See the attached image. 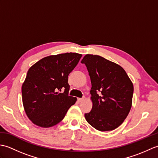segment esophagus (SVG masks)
Segmentation results:
<instances>
[{"mask_svg": "<svg viewBox=\"0 0 158 158\" xmlns=\"http://www.w3.org/2000/svg\"><path fill=\"white\" fill-rule=\"evenodd\" d=\"M77 100H78L79 102H82L83 100H84V98H79L78 99H77Z\"/></svg>", "mask_w": 158, "mask_h": 158, "instance_id": "1", "label": "esophagus"}]
</instances>
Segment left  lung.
<instances>
[{"instance_id": "8db88e82", "label": "left lung", "mask_w": 158, "mask_h": 158, "mask_svg": "<svg viewBox=\"0 0 158 158\" xmlns=\"http://www.w3.org/2000/svg\"><path fill=\"white\" fill-rule=\"evenodd\" d=\"M92 83L93 103L85 118L99 131L119 127L127 117L132 102L134 87L122 66L97 55L87 54L82 59Z\"/></svg>"}]
</instances>
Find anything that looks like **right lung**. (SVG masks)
Here are the masks:
<instances>
[{
  "mask_svg": "<svg viewBox=\"0 0 158 158\" xmlns=\"http://www.w3.org/2000/svg\"><path fill=\"white\" fill-rule=\"evenodd\" d=\"M81 56L71 52L49 56L29 69L22 87V102L26 115L35 125H56L76 102V97L69 95L68 77Z\"/></svg>",
  "mask_w": 158,
  "mask_h": 158,
  "instance_id": "obj_1",
  "label": "right lung"
}]
</instances>
